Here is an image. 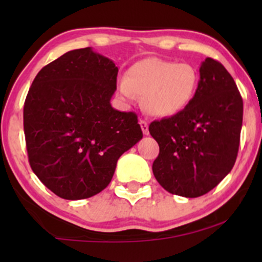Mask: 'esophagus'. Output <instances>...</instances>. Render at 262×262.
<instances>
[{"label": "esophagus", "mask_w": 262, "mask_h": 262, "mask_svg": "<svg viewBox=\"0 0 262 262\" xmlns=\"http://www.w3.org/2000/svg\"><path fill=\"white\" fill-rule=\"evenodd\" d=\"M139 124H140V127H141V130H143V133L145 134V135H148L149 134V124H148V122L144 121V119H140Z\"/></svg>", "instance_id": "esophagus-1"}]
</instances>
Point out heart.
<instances>
[{"label":"heart","mask_w":262,"mask_h":262,"mask_svg":"<svg viewBox=\"0 0 262 262\" xmlns=\"http://www.w3.org/2000/svg\"><path fill=\"white\" fill-rule=\"evenodd\" d=\"M200 74L192 64L146 58L129 68L127 76L118 81V91L124 100L143 97V108L156 117L181 112L196 95Z\"/></svg>","instance_id":"1"}]
</instances>
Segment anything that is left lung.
I'll use <instances>...</instances> for the list:
<instances>
[{
    "mask_svg": "<svg viewBox=\"0 0 262 262\" xmlns=\"http://www.w3.org/2000/svg\"><path fill=\"white\" fill-rule=\"evenodd\" d=\"M243 124V98L221 62L200 68L193 100L181 112L150 123L158 141L152 172L167 192L194 198L208 193L235 164Z\"/></svg>",
    "mask_w": 262,
    "mask_h": 262,
    "instance_id": "obj_1",
    "label": "left lung"
}]
</instances>
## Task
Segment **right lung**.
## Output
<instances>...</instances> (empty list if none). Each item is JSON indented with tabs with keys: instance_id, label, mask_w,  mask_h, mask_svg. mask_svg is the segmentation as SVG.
<instances>
[{
	"instance_id": "add662e5",
	"label": "right lung",
	"mask_w": 262,
	"mask_h": 262,
	"mask_svg": "<svg viewBox=\"0 0 262 262\" xmlns=\"http://www.w3.org/2000/svg\"><path fill=\"white\" fill-rule=\"evenodd\" d=\"M117 75L112 60L83 48L44 66L29 89L23 108L29 164L64 200L100 193L121 155L143 138L137 114L111 106Z\"/></svg>"
}]
</instances>
